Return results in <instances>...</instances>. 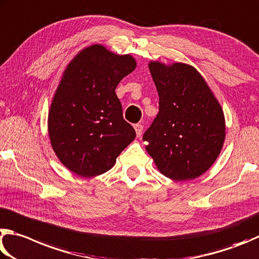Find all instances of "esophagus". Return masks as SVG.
<instances>
[{
    "label": "esophagus",
    "instance_id": "34e87169",
    "mask_svg": "<svg viewBox=\"0 0 259 259\" xmlns=\"http://www.w3.org/2000/svg\"><path fill=\"white\" fill-rule=\"evenodd\" d=\"M134 128H135V132H137L138 137L142 134V131H143V126L141 124H135L134 125Z\"/></svg>",
    "mask_w": 259,
    "mask_h": 259
}]
</instances>
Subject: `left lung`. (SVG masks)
Masks as SVG:
<instances>
[{
	"mask_svg": "<svg viewBox=\"0 0 259 259\" xmlns=\"http://www.w3.org/2000/svg\"><path fill=\"white\" fill-rule=\"evenodd\" d=\"M159 112L143 134L155 164L167 178L193 180L209 168L223 147L224 113L196 68L149 63Z\"/></svg>",
	"mask_w": 259,
	"mask_h": 259,
	"instance_id": "left-lung-1",
	"label": "left lung"
}]
</instances>
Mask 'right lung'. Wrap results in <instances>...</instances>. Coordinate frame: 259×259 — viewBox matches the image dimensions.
I'll use <instances>...</instances> for the list:
<instances>
[{
    "instance_id": "right-lung-1",
    "label": "right lung",
    "mask_w": 259,
    "mask_h": 259,
    "mask_svg": "<svg viewBox=\"0 0 259 259\" xmlns=\"http://www.w3.org/2000/svg\"><path fill=\"white\" fill-rule=\"evenodd\" d=\"M137 67L95 44L80 51L63 72L49 112V135L63 165L83 178L106 173L137 137L122 117L115 90Z\"/></svg>"
}]
</instances>
